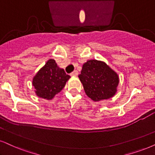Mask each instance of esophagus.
Returning <instances> with one entry per match:
<instances>
[{
	"instance_id": "34e87169",
	"label": "esophagus",
	"mask_w": 155,
	"mask_h": 155,
	"mask_svg": "<svg viewBox=\"0 0 155 155\" xmlns=\"http://www.w3.org/2000/svg\"><path fill=\"white\" fill-rule=\"evenodd\" d=\"M70 75H71V76H78V71H76V70H74L73 72H71Z\"/></svg>"
}]
</instances>
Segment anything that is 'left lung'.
Masks as SVG:
<instances>
[{
  "label": "left lung",
  "instance_id": "obj_1",
  "mask_svg": "<svg viewBox=\"0 0 155 155\" xmlns=\"http://www.w3.org/2000/svg\"><path fill=\"white\" fill-rule=\"evenodd\" d=\"M79 78L86 94L94 101L112 97L119 81L116 72L104 62L95 59L84 64Z\"/></svg>",
  "mask_w": 155,
  "mask_h": 155
}]
</instances>
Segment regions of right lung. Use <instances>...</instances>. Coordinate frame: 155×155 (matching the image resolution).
<instances>
[{"label":"right lung","mask_w":155,"mask_h":155,"mask_svg":"<svg viewBox=\"0 0 155 155\" xmlns=\"http://www.w3.org/2000/svg\"><path fill=\"white\" fill-rule=\"evenodd\" d=\"M69 79L55 60L49 59L34 76L32 84L38 97L49 100L63 89Z\"/></svg>","instance_id":"1"}]
</instances>
